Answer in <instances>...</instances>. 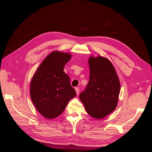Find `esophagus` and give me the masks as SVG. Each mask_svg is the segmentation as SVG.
<instances>
[{
    "mask_svg": "<svg viewBox=\"0 0 152 152\" xmlns=\"http://www.w3.org/2000/svg\"><path fill=\"white\" fill-rule=\"evenodd\" d=\"M75 91H76V93H77V95L79 94L80 89H79V87H76V88H75Z\"/></svg>",
    "mask_w": 152,
    "mask_h": 152,
    "instance_id": "34e87169",
    "label": "esophagus"
}]
</instances>
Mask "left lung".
I'll return each instance as SVG.
<instances>
[{
    "label": "left lung",
    "instance_id": "left-lung-1",
    "mask_svg": "<svg viewBox=\"0 0 152 152\" xmlns=\"http://www.w3.org/2000/svg\"><path fill=\"white\" fill-rule=\"evenodd\" d=\"M89 80L79 95L87 113L101 119L116 108L121 84L112 63L102 56L89 59Z\"/></svg>",
    "mask_w": 152,
    "mask_h": 152
}]
</instances>
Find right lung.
Segmentation results:
<instances>
[{
    "mask_svg": "<svg viewBox=\"0 0 152 152\" xmlns=\"http://www.w3.org/2000/svg\"><path fill=\"white\" fill-rule=\"evenodd\" d=\"M72 58L69 53L53 51L40 64L30 83V96L37 111L51 119L61 115L76 92L70 77L64 72L66 63Z\"/></svg>",
    "mask_w": 152,
    "mask_h": 152,
    "instance_id": "right-lung-1",
    "label": "right lung"
}]
</instances>
